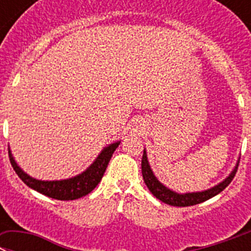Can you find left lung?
Segmentation results:
<instances>
[{"label": "left lung", "instance_id": "obj_1", "mask_svg": "<svg viewBox=\"0 0 251 251\" xmlns=\"http://www.w3.org/2000/svg\"><path fill=\"white\" fill-rule=\"evenodd\" d=\"M238 165L239 162H236V166L234 168V170L230 173V175L227 176L226 179L223 180L220 184L215 185L214 187H210L205 191H198V193H186V194H179L175 193V191L170 190L169 187H166L165 185H162L161 182L157 180V177L153 175L152 170L150 168V164H149L148 155H146V150H144V155H142L141 160V171H142V177H144V181H145L146 186L149 187L150 193L159 200H161L162 202L169 205H173V206H191V205L200 204V202H204L209 199H211L213 196L218 195L219 193L224 190L225 187L231 182V180L234 179L236 171H238Z\"/></svg>", "mask_w": 251, "mask_h": 251}]
</instances>
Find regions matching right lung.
I'll return each instance as SVG.
<instances>
[{"label":"right lung","instance_id":"1","mask_svg":"<svg viewBox=\"0 0 251 251\" xmlns=\"http://www.w3.org/2000/svg\"><path fill=\"white\" fill-rule=\"evenodd\" d=\"M119 145H120V141H116L114 144H110L109 146H106L101 151L100 155L96 157V160L83 173L78 174L74 177H70V179L53 180V181L37 180L31 177L30 175H27L15 161L10 148H8V156H10L13 170L28 187L49 196V198L57 199V200H76V199H80L91 193L95 187L98 186L99 182L102 179L103 174H105L112 153Z\"/></svg>","mask_w":251,"mask_h":251}]
</instances>
